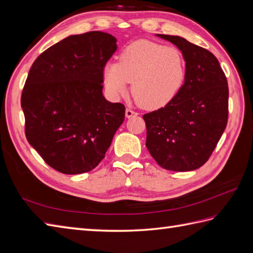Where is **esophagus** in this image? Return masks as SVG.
<instances>
[{
  "instance_id": "obj_1",
  "label": "esophagus",
  "mask_w": 253,
  "mask_h": 253,
  "mask_svg": "<svg viewBox=\"0 0 253 253\" xmlns=\"http://www.w3.org/2000/svg\"><path fill=\"white\" fill-rule=\"evenodd\" d=\"M125 115H126L127 119H130V117H132V116H136V115H138V113H137V112H134V111H132V110H130V109H126V111H125Z\"/></svg>"
}]
</instances>
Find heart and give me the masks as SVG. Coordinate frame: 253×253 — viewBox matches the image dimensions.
<instances>
[{
  "mask_svg": "<svg viewBox=\"0 0 253 253\" xmlns=\"http://www.w3.org/2000/svg\"><path fill=\"white\" fill-rule=\"evenodd\" d=\"M185 74L184 57L178 48L140 40L123 50L120 62L105 63L103 83L114 98L126 95L132 83V96L140 107L155 110L178 95Z\"/></svg>",
  "mask_w": 253,
  "mask_h": 253,
  "instance_id": "b5f03b06",
  "label": "heart"
}]
</instances>
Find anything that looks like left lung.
Returning a JSON list of instances; mask_svg holds the SVG:
<instances>
[{
    "label": "left lung",
    "instance_id": "obj_1",
    "mask_svg": "<svg viewBox=\"0 0 253 253\" xmlns=\"http://www.w3.org/2000/svg\"><path fill=\"white\" fill-rule=\"evenodd\" d=\"M184 57L186 74L178 95L144 114L151 156L163 168L191 171L208 161L227 124L228 87L213 54L177 35L156 34Z\"/></svg>",
    "mask_w": 253,
    "mask_h": 253
}]
</instances>
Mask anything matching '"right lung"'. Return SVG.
I'll use <instances>...</instances> for the list:
<instances>
[{
  "label": "right lung",
  "instance_id": "1",
  "mask_svg": "<svg viewBox=\"0 0 253 253\" xmlns=\"http://www.w3.org/2000/svg\"><path fill=\"white\" fill-rule=\"evenodd\" d=\"M116 41L101 31L70 35L29 71L21 95L26 137L57 171L80 174L97 167L124 122V105L102 93L103 68Z\"/></svg>",
  "mask_w": 253,
  "mask_h": 253
}]
</instances>
